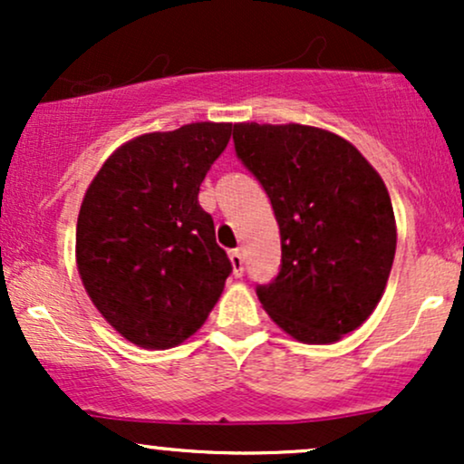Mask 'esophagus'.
I'll list each match as a JSON object with an SVG mask.
<instances>
[{"mask_svg": "<svg viewBox=\"0 0 464 464\" xmlns=\"http://www.w3.org/2000/svg\"><path fill=\"white\" fill-rule=\"evenodd\" d=\"M228 259H231L233 275L242 276V273H244V257H242V253H239V250H231V253H228Z\"/></svg>", "mask_w": 464, "mask_h": 464, "instance_id": "esophagus-1", "label": "esophagus"}]
</instances>
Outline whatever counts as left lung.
I'll return each mask as SVG.
<instances>
[{"mask_svg": "<svg viewBox=\"0 0 464 464\" xmlns=\"http://www.w3.org/2000/svg\"><path fill=\"white\" fill-rule=\"evenodd\" d=\"M233 141L281 233L279 275L257 287L264 310L299 343H338L375 310L395 259L384 180L353 143L316 126L244 121Z\"/></svg>", "mask_w": 464, "mask_h": 464, "instance_id": "8db88e82", "label": "left lung"}]
</instances>
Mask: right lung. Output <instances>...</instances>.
<instances>
[{"label":"right lung","instance_id":"right-lung-1","mask_svg":"<svg viewBox=\"0 0 464 464\" xmlns=\"http://www.w3.org/2000/svg\"><path fill=\"white\" fill-rule=\"evenodd\" d=\"M196 121L121 143L87 188L76 264L89 299L121 338L169 349L205 324L231 273L200 183L231 140Z\"/></svg>","mask_w":464,"mask_h":464}]
</instances>
